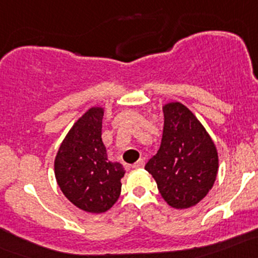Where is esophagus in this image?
Instances as JSON below:
<instances>
[{
  "label": "esophagus",
  "mask_w": 258,
  "mask_h": 258,
  "mask_svg": "<svg viewBox=\"0 0 258 258\" xmlns=\"http://www.w3.org/2000/svg\"><path fill=\"white\" fill-rule=\"evenodd\" d=\"M143 165H144V160H143V159H140V160L136 161L134 165H132V168H135V169H141Z\"/></svg>",
  "instance_id": "obj_1"
}]
</instances>
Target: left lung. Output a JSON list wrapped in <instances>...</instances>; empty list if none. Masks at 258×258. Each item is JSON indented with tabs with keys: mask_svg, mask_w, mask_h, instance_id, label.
<instances>
[{
	"mask_svg": "<svg viewBox=\"0 0 258 258\" xmlns=\"http://www.w3.org/2000/svg\"><path fill=\"white\" fill-rule=\"evenodd\" d=\"M160 148L144 169L172 208L197 205L213 187L218 174L216 144L198 118L181 103L163 106Z\"/></svg>",
	"mask_w": 258,
	"mask_h": 258,
	"instance_id": "obj_1",
	"label": "left lung"
}]
</instances>
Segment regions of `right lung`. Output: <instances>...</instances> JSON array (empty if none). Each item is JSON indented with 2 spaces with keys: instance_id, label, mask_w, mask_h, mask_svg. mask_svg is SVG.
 <instances>
[{
  "instance_id": "1",
  "label": "right lung",
  "mask_w": 258,
  "mask_h": 258,
  "mask_svg": "<svg viewBox=\"0 0 258 258\" xmlns=\"http://www.w3.org/2000/svg\"><path fill=\"white\" fill-rule=\"evenodd\" d=\"M103 116V107H90L73 124L55 158V176L62 194L89 213H103L115 205L124 175L120 163L107 160L101 140Z\"/></svg>"
}]
</instances>
